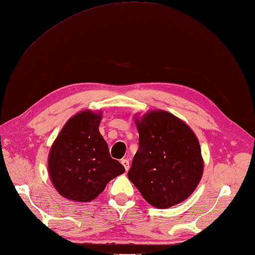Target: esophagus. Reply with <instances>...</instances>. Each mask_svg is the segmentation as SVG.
Instances as JSON below:
<instances>
[{
    "label": "esophagus",
    "mask_w": 255,
    "mask_h": 255,
    "mask_svg": "<svg viewBox=\"0 0 255 255\" xmlns=\"http://www.w3.org/2000/svg\"><path fill=\"white\" fill-rule=\"evenodd\" d=\"M122 164H123V166L125 167V169H126V171L129 169V161L128 159H126V158H124V159H122Z\"/></svg>",
    "instance_id": "1"
}]
</instances>
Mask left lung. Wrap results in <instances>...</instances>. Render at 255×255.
<instances>
[{"mask_svg": "<svg viewBox=\"0 0 255 255\" xmlns=\"http://www.w3.org/2000/svg\"><path fill=\"white\" fill-rule=\"evenodd\" d=\"M139 149L128 178L147 203L167 209L188 199L202 178L204 162L197 135L166 111L134 116Z\"/></svg>", "mask_w": 255, "mask_h": 255, "instance_id": "8db88e82", "label": "left lung"}]
</instances>
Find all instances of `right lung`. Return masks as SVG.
Segmentation results:
<instances>
[{
  "instance_id": "1",
  "label": "right lung",
  "mask_w": 255,
  "mask_h": 255,
  "mask_svg": "<svg viewBox=\"0 0 255 255\" xmlns=\"http://www.w3.org/2000/svg\"><path fill=\"white\" fill-rule=\"evenodd\" d=\"M102 112L81 111L70 117L53 142L47 169L53 186L62 197L90 202L105 186L125 171L110 155L99 131Z\"/></svg>"
}]
</instances>
